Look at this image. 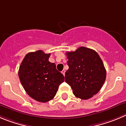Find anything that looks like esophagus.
Instances as JSON below:
<instances>
[{
	"mask_svg": "<svg viewBox=\"0 0 126 126\" xmlns=\"http://www.w3.org/2000/svg\"><path fill=\"white\" fill-rule=\"evenodd\" d=\"M62 74H63V75H65V70H63V71H62Z\"/></svg>",
	"mask_w": 126,
	"mask_h": 126,
	"instance_id": "1",
	"label": "esophagus"
}]
</instances>
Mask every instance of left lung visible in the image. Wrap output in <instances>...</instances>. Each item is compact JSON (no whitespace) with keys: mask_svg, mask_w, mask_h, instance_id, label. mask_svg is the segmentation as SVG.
I'll return each instance as SVG.
<instances>
[{"mask_svg":"<svg viewBox=\"0 0 126 126\" xmlns=\"http://www.w3.org/2000/svg\"><path fill=\"white\" fill-rule=\"evenodd\" d=\"M69 69L65 81L71 86L76 97L88 99L97 94L106 76L104 64L97 53L84 47L66 52Z\"/></svg>","mask_w":126,"mask_h":126,"instance_id":"obj_1","label":"left lung"}]
</instances>
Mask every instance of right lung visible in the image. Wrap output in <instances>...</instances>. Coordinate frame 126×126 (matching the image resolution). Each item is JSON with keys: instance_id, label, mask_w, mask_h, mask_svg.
Segmentation results:
<instances>
[{"instance_id": "obj_1", "label": "right lung", "mask_w": 126, "mask_h": 126, "mask_svg": "<svg viewBox=\"0 0 126 126\" xmlns=\"http://www.w3.org/2000/svg\"><path fill=\"white\" fill-rule=\"evenodd\" d=\"M50 56V53H45L42 50L29 53L18 70L20 81L27 93L41 103L51 100L64 80L56 64L48 61Z\"/></svg>"}]
</instances>
